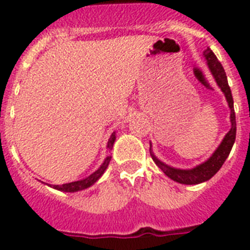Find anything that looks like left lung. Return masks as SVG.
Returning <instances> with one entry per match:
<instances>
[{"label":"left lung","mask_w":250,"mask_h":250,"mask_svg":"<svg viewBox=\"0 0 250 250\" xmlns=\"http://www.w3.org/2000/svg\"><path fill=\"white\" fill-rule=\"evenodd\" d=\"M204 57H205L206 63H208V67H209L210 72L213 74L218 86L225 93L226 100L229 102V107L231 110V115H229V119H231V129L226 133L225 139L222 140V143L219 144L217 150L211 154L209 160L202 162L198 166L193 167V168H189V170L175 168V167H171L168 165L164 164V162H161L154 156V153L152 152V144H150V156H152L153 161L156 162L157 166L160 167L161 170L165 172V175H167L168 178L172 179L174 182H178L180 184H187V186L200 184V183H204L213 178L214 175L219 171L222 165L225 164V161L227 160V157H229V152H231V149L233 146V143H235V139H236V118H235V110H233L232 93H231V89H229L225 68L221 64V62L218 61L215 54L210 50V48H208L204 52Z\"/></svg>","instance_id":"1"}]
</instances>
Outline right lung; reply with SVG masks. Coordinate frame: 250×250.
<instances>
[{
    "instance_id": "1",
    "label": "right lung",
    "mask_w": 250,
    "mask_h": 250,
    "mask_svg": "<svg viewBox=\"0 0 250 250\" xmlns=\"http://www.w3.org/2000/svg\"><path fill=\"white\" fill-rule=\"evenodd\" d=\"M114 141H115V132L111 133V136H110L109 141H107V148L113 149ZM110 160H111V157L107 156L104 161V164L100 166L98 170H96L92 175H89L88 178L83 179V180H78V182H71L67 183V184H62V186H50L53 187L54 189L62 190V192H78V190H83L86 189V188H89L90 186H93L94 183L97 182L98 179L101 178L102 174L105 172V170L107 168L110 164Z\"/></svg>"
}]
</instances>
